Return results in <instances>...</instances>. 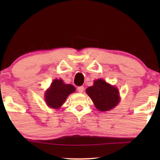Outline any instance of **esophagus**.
<instances>
[{
    "label": "esophagus",
    "mask_w": 160,
    "mask_h": 160,
    "mask_svg": "<svg viewBox=\"0 0 160 160\" xmlns=\"http://www.w3.org/2000/svg\"><path fill=\"white\" fill-rule=\"evenodd\" d=\"M77 89H78V92L82 93V92H83V91H84V87H83V86H80V87H78V88H77Z\"/></svg>",
    "instance_id": "esophagus-1"
}]
</instances>
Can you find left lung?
Masks as SVG:
<instances>
[{
    "label": "left lung",
    "instance_id": "1",
    "mask_svg": "<svg viewBox=\"0 0 160 160\" xmlns=\"http://www.w3.org/2000/svg\"><path fill=\"white\" fill-rule=\"evenodd\" d=\"M86 92L100 111L111 110L119 102L118 89L102 79L95 81L93 86L88 87Z\"/></svg>",
    "mask_w": 160,
    "mask_h": 160
}]
</instances>
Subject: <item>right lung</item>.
I'll return each instance as SVG.
<instances>
[{
  "label": "right lung",
  "mask_w": 160,
  "mask_h": 160,
  "mask_svg": "<svg viewBox=\"0 0 160 160\" xmlns=\"http://www.w3.org/2000/svg\"><path fill=\"white\" fill-rule=\"evenodd\" d=\"M75 90L73 85L65 84L61 79H55L45 94V100L51 108H59L65 101L68 96Z\"/></svg>",
  "instance_id": "1"
}]
</instances>
